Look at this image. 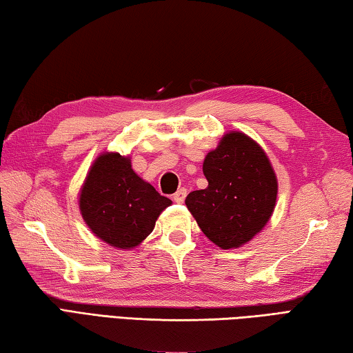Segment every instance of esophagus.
Returning a JSON list of instances; mask_svg holds the SVG:
<instances>
[{"mask_svg": "<svg viewBox=\"0 0 353 353\" xmlns=\"http://www.w3.org/2000/svg\"><path fill=\"white\" fill-rule=\"evenodd\" d=\"M186 195H188V189H178L175 194H173V201L175 203H183L184 200H186Z\"/></svg>", "mask_w": 353, "mask_h": 353, "instance_id": "esophagus-1", "label": "esophagus"}]
</instances>
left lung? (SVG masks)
Here are the masks:
<instances>
[{
  "instance_id": "left-lung-1",
  "label": "left lung",
  "mask_w": 353,
  "mask_h": 353,
  "mask_svg": "<svg viewBox=\"0 0 353 353\" xmlns=\"http://www.w3.org/2000/svg\"><path fill=\"white\" fill-rule=\"evenodd\" d=\"M208 188L186 196L205 236L220 248H239L267 225L277 181L267 154L243 133H228L203 163Z\"/></svg>"
}]
</instances>
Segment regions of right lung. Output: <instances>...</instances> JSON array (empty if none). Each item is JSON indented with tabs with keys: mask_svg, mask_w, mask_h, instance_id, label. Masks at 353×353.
<instances>
[{
	"mask_svg": "<svg viewBox=\"0 0 353 353\" xmlns=\"http://www.w3.org/2000/svg\"><path fill=\"white\" fill-rule=\"evenodd\" d=\"M172 201L136 175L128 158L101 154L80 194V211L90 230L116 248L139 245Z\"/></svg>",
	"mask_w": 353,
	"mask_h": 353,
	"instance_id": "add662e5",
	"label": "right lung"
}]
</instances>
